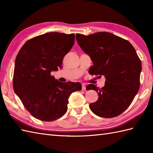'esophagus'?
Here are the masks:
<instances>
[{
	"mask_svg": "<svg viewBox=\"0 0 153 153\" xmlns=\"http://www.w3.org/2000/svg\"><path fill=\"white\" fill-rule=\"evenodd\" d=\"M82 90L83 91H85L86 89V86L84 83H82Z\"/></svg>",
	"mask_w": 153,
	"mask_h": 153,
	"instance_id": "1",
	"label": "esophagus"
}]
</instances>
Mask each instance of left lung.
Returning a JSON list of instances; mask_svg holds the SVG:
<instances>
[{
  "mask_svg": "<svg viewBox=\"0 0 153 153\" xmlns=\"http://www.w3.org/2000/svg\"><path fill=\"white\" fill-rule=\"evenodd\" d=\"M76 39L93 62L89 73L106 77L101 89L93 84L88 85L99 96L90 104V109L102 118L121 114L131 105L140 87L141 62L134 47L128 41L108 32L77 33Z\"/></svg>",
  "mask_w": 153,
  "mask_h": 153,
  "instance_id": "obj_1",
  "label": "left lung"
}]
</instances>
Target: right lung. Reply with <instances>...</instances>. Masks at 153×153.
I'll use <instances>...</instances> for the list:
<instances>
[{"instance_id":"obj_1","label":"right lung","mask_w":153,"mask_h":153,"mask_svg":"<svg viewBox=\"0 0 153 153\" xmlns=\"http://www.w3.org/2000/svg\"><path fill=\"white\" fill-rule=\"evenodd\" d=\"M74 41V33L51 32L28 40L18 52L13 87L34 118L46 122L60 118L68 109L71 93L82 90L80 83H62L51 74L62 68Z\"/></svg>"}]
</instances>
